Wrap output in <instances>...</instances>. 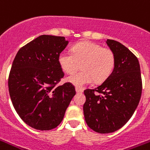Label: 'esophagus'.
Listing matches in <instances>:
<instances>
[{
	"instance_id": "1",
	"label": "esophagus",
	"mask_w": 150,
	"mask_h": 150,
	"mask_svg": "<svg viewBox=\"0 0 150 150\" xmlns=\"http://www.w3.org/2000/svg\"><path fill=\"white\" fill-rule=\"evenodd\" d=\"M75 91H76V93H82L83 92V88H79V87H75Z\"/></svg>"
}]
</instances>
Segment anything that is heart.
<instances>
[{"mask_svg":"<svg viewBox=\"0 0 150 150\" xmlns=\"http://www.w3.org/2000/svg\"><path fill=\"white\" fill-rule=\"evenodd\" d=\"M58 63L67 74H72L81 65L82 71L67 78V81L77 87L103 82L112 75L116 56L110 48L91 42H81L72 47V53L62 52L59 54Z\"/></svg>","mask_w":150,"mask_h":150,"instance_id":"b5f03b06","label":"heart"}]
</instances>
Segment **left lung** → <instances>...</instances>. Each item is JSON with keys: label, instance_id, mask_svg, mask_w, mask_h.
<instances>
[{"label": "left lung", "instance_id": "obj_1", "mask_svg": "<svg viewBox=\"0 0 150 150\" xmlns=\"http://www.w3.org/2000/svg\"><path fill=\"white\" fill-rule=\"evenodd\" d=\"M106 42L116 56L113 71L99 86L83 91L85 122L89 128L102 134L117 131L130 120L142 93L137 57L117 41L108 39Z\"/></svg>", "mask_w": 150, "mask_h": 150}]
</instances>
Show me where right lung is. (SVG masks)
<instances>
[{
  "label": "right lung",
  "mask_w": 150,
  "mask_h": 150,
  "mask_svg": "<svg viewBox=\"0 0 150 150\" xmlns=\"http://www.w3.org/2000/svg\"><path fill=\"white\" fill-rule=\"evenodd\" d=\"M67 44L64 37L41 35L14 59L8 79L11 99L20 118L36 130L56 128L75 96L71 83L58 85L64 77L58 57Z\"/></svg>",
  "instance_id": "add662e5"
}]
</instances>
